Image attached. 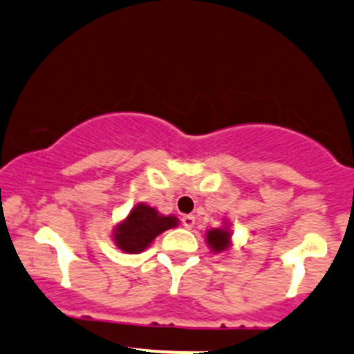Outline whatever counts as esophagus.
Here are the masks:
<instances>
[{
	"label": "esophagus",
	"instance_id": "esophagus-1",
	"mask_svg": "<svg viewBox=\"0 0 354 354\" xmlns=\"http://www.w3.org/2000/svg\"><path fill=\"white\" fill-rule=\"evenodd\" d=\"M181 222H183V225L187 227V229H192V227L195 225V217H193V215H185V217L181 218Z\"/></svg>",
	"mask_w": 354,
	"mask_h": 354
}]
</instances>
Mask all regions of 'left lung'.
I'll return each mask as SVG.
<instances>
[{
  "instance_id": "obj_1",
  "label": "left lung",
  "mask_w": 354,
  "mask_h": 354,
  "mask_svg": "<svg viewBox=\"0 0 354 354\" xmlns=\"http://www.w3.org/2000/svg\"><path fill=\"white\" fill-rule=\"evenodd\" d=\"M207 243L212 248L214 252H222L225 251L227 248L230 245V232L227 230V227L224 229H212L207 232Z\"/></svg>"
}]
</instances>
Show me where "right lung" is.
I'll list each match as a JSON object with an SVG mask.
<instances>
[{
    "label": "right lung",
    "mask_w": 354,
    "mask_h": 354,
    "mask_svg": "<svg viewBox=\"0 0 354 354\" xmlns=\"http://www.w3.org/2000/svg\"><path fill=\"white\" fill-rule=\"evenodd\" d=\"M178 225V218L173 215L159 214L156 208L139 203L130 210L129 217L117 225L113 232V241L117 248L130 254H139L161 232Z\"/></svg>",
    "instance_id": "right-lung-1"
}]
</instances>
